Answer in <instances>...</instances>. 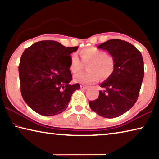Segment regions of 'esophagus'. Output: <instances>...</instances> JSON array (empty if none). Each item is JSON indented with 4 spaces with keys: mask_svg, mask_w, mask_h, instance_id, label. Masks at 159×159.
<instances>
[{
    "mask_svg": "<svg viewBox=\"0 0 159 159\" xmlns=\"http://www.w3.org/2000/svg\"><path fill=\"white\" fill-rule=\"evenodd\" d=\"M80 88H81L82 90H87L88 87V86H85V85H80Z\"/></svg>",
    "mask_w": 159,
    "mask_h": 159,
    "instance_id": "obj_1",
    "label": "esophagus"
}]
</instances>
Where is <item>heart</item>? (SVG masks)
<instances>
[{
  "label": "heart",
  "mask_w": 159,
  "mask_h": 159,
  "mask_svg": "<svg viewBox=\"0 0 159 159\" xmlns=\"http://www.w3.org/2000/svg\"><path fill=\"white\" fill-rule=\"evenodd\" d=\"M83 64H87L86 72L79 73L74 77L76 83L91 84L97 82L100 76L102 79H107L112 74L114 69V60L105 51L97 48H87L80 52ZM83 68V63L76 54L70 57L69 69L71 73L76 74Z\"/></svg>",
  "instance_id": "b5f03b06"
}]
</instances>
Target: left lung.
<instances>
[{
	"instance_id": "1",
	"label": "left lung",
	"mask_w": 159,
	"mask_h": 159,
	"mask_svg": "<svg viewBox=\"0 0 159 159\" xmlns=\"http://www.w3.org/2000/svg\"><path fill=\"white\" fill-rule=\"evenodd\" d=\"M107 50L114 60L112 74L100 87L98 99L90 101V107L102 117L116 118L134 106L144 78V61L141 52L127 41L111 39L98 47Z\"/></svg>"
}]
</instances>
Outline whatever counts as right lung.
I'll list each match as a JSON object with an SVG mask.
<instances>
[{
    "mask_svg": "<svg viewBox=\"0 0 159 159\" xmlns=\"http://www.w3.org/2000/svg\"><path fill=\"white\" fill-rule=\"evenodd\" d=\"M77 47L54 41L37 42L24 51L19 65L21 93L34 111L54 116L65 111L71 95L80 86L71 85L70 55Z\"/></svg>",
    "mask_w": 159,
    "mask_h": 159,
    "instance_id": "add662e5",
    "label": "right lung"
}]
</instances>
